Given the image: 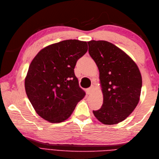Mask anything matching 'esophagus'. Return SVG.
I'll list each match as a JSON object with an SVG mask.
<instances>
[{
	"instance_id": "esophagus-1",
	"label": "esophagus",
	"mask_w": 159,
	"mask_h": 159,
	"mask_svg": "<svg viewBox=\"0 0 159 159\" xmlns=\"http://www.w3.org/2000/svg\"><path fill=\"white\" fill-rule=\"evenodd\" d=\"M93 89V85L91 86L90 87H89L88 89H87V94L92 93Z\"/></svg>"
}]
</instances>
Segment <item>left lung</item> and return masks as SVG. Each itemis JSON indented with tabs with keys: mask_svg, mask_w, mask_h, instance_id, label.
<instances>
[{
	"mask_svg": "<svg viewBox=\"0 0 159 159\" xmlns=\"http://www.w3.org/2000/svg\"><path fill=\"white\" fill-rule=\"evenodd\" d=\"M89 54L98 67L103 104L93 111L104 124L124 120L139 101L142 79L137 64L123 50L109 42H87Z\"/></svg>",
	"mask_w": 159,
	"mask_h": 159,
	"instance_id": "left-lung-1",
	"label": "left lung"
}]
</instances>
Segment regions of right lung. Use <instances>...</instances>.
Wrapping results in <instances>:
<instances>
[{
  "label": "right lung",
  "mask_w": 159,
  "mask_h": 159,
  "mask_svg": "<svg viewBox=\"0 0 159 159\" xmlns=\"http://www.w3.org/2000/svg\"><path fill=\"white\" fill-rule=\"evenodd\" d=\"M87 49L86 42L64 40L43 48L33 59L25 86L40 117L52 123L62 122L85 97L74 69Z\"/></svg>",
  "instance_id": "add662e5"
}]
</instances>
